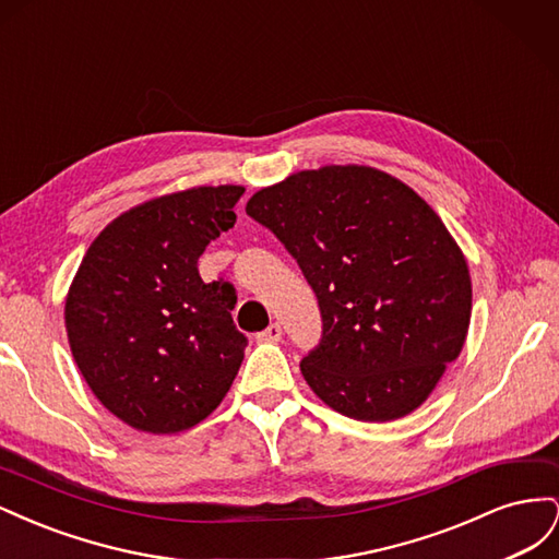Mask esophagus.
Listing matches in <instances>:
<instances>
[{
    "instance_id": "obj_1",
    "label": "esophagus",
    "mask_w": 559,
    "mask_h": 559,
    "mask_svg": "<svg viewBox=\"0 0 559 559\" xmlns=\"http://www.w3.org/2000/svg\"><path fill=\"white\" fill-rule=\"evenodd\" d=\"M259 343H280L282 341V326L280 324H270L265 331L257 335Z\"/></svg>"
}]
</instances>
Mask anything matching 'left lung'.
Listing matches in <instances>:
<instances>
[{"label":"left lung","mask_w":559,"mask_h":559,"mask_svg":"<svg viewBox=\"0 0 559 559\" xmlns=\"http://www.w3.org/2000/svg\"><path fill=\"white\" fill-rule=\"evenodd\" d=\"M247 214L277 235L317 294L324 333L300 361L312 392L361 421L417 411L471 321L468 263L441 216L368 165L289 175L253 193Z\"/></svg>","instance_id":"left-lung-1"}]
</instances>
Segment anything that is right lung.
Listing matches in <instances>:
<instances>
[{"instance_id": "right-lung-1", "label": "right lung", "mask_w": 559, "mask_h": 559, "mask_svg": "<svg viewBox=\"0 0 559 559\" xmlns=\"http://www.w3.org/2000/svg\"><path fill=\"white\" fill-rule=\"evenodd\" d=\"M245 186H195L116 216L83 257L64 329L83 380L105 408L146 433H179L216 411L247 337L230 284H205L198 259L235 224Z\"/></svg>"}]
</instances>
